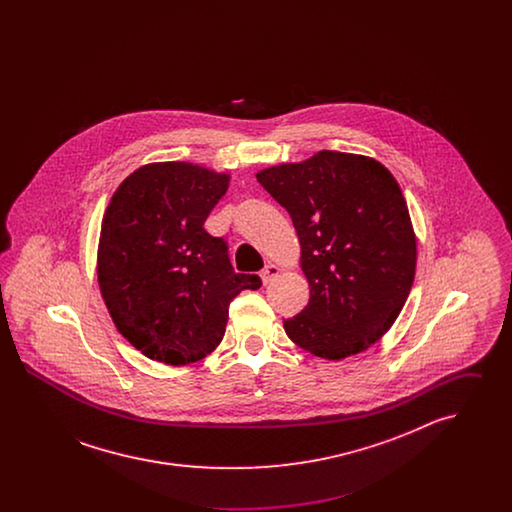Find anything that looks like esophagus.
I'll use <instances>...</instances> for the list:
<instances>
[{
	"label": "esophagus",
	"instance_id": "esophagus-1",
	"mask_svg": "<svg viewBox=\"0 0 512 512\" xmlns=\"http://www.w3.org/2000/svg\"><path fill=\"white\" fill-rule=\"evenodd\" d=\"M278 274H280V268L276 267V265H267V267L263 268V272H261L263 284L267 286L270 282H274L278 278Z\"/></svg>",
	"mask_w": 512,
	"mask_h": 512
}]
</instances>
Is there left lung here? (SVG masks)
I'll use <instances>...</instances> for the list:
<instances>
[{"label":"left lung","mask_w":512,"mask_h":512,"mask_svg":"<svg viewBox=\"0 0 512 512\" xmlns=\"http://www.w3.org/2000/svg\"><path fill=\"white\" fill-rule=\"evenodd\" d=\"M292 217L311 297L284 320L311 355L340 361L366 351L399 317L416 270V238L397 180L372 157L318 151L257 172Z\"/></svg>","instance_id":"1"}]
</instances>
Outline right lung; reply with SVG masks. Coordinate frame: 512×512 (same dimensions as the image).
<instances>
[{"label": "right lung", "mask_w": 512, "mask_h": 512, "mask_svg": "<svg viewBox=\"0 0 512 512\" xmlns=\"http://www.w3.org/2000/svg\"><path fill=\"white\" fill-rule=\"evenodd\" d=\"M230 174L194 163H149L111 197L98 245L101 297L117 330L147 359L172 366L217 349L230 301L261 288L236 274L228 245L203 222Z\"/></svg>", "instance_id": "add662e5"}]
</instances>
